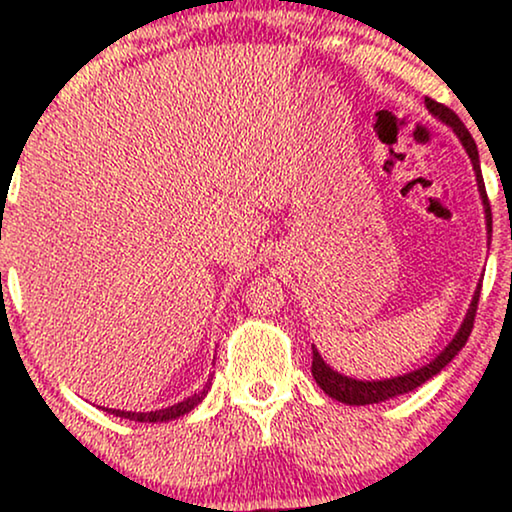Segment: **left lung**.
Returning a JSON list of instances; mask_svg holds the SVG:
<instances>
[{
    "label": "left lung",
    "instance_id": "left-lung-1",
    "mask_svg": "<svg viewBox=\"0 0 512 512\" xmlns=\"http://www.w3.org/2000/svg\"><path fill=\"white\" fill-rule=\"evenodd\" d=\"M424 104H426V109L431 111V116H436L440 123L450 125V128L454 130V135L459 137V142L464 144L468 158H471L473 172H475V181H478L480 200H482V207H485L487 240L492 242V207H489L487 191H485V181H482L478 146H475L471 132L466 130V125L461 123V118L454 114L452 109H447L445 104H438L436 100H431V97H426ZM480 289H482V282L478 284V289H475V293H473V300H471V305H468V312H466L464 321H461L459 331L454 333V338L450 342H447V347L443 349V352H440L433 361L426 363V366L417 368V370H410V373H405V375L387 377V380H354V377L342 375V373H338V370H333L331 366H328V363L321 359L319 349L312 345V377H314V382H317L319 387L324 389L328 396L335 398V401L347 403V405L382 403V401H389V398L403 396V394H408V391H412V389L422 387V384L429 382L433 375H438L440 370H443L447 363H450L454 356L461 352V347L466 345L468 335H471V331H473L475 312H478Z\"/></svg>",
    "mask_w": 512,
    "mask_h": 512
}]
</instances>
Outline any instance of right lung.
<instances>
[{
	"label": "right lung",
	"instance_id": "right-lung-1",
	"mask_svg": "<svg viewBox=\"0 0 512 512\" xmlns=\"http://www.w3.org/2000/svg\"><path fill=\"white\" fill-rule=\"evenodd\" d=\"M209 387H212V380H207L205 382V387H202L198 394H193V396H188V398H184V401L181 403H174V405H170V408H163V410H151V412H125V410H111V408H107V412H111V415H116V417H121V419H132V422H151V424H156V422H170V419H179V417H184L186 412H191L195 405H198L202 398L207 396V391H209Z\"/></svg>",
	"mask_w": 512,
	"mask_h": 512
}]
</instances>
